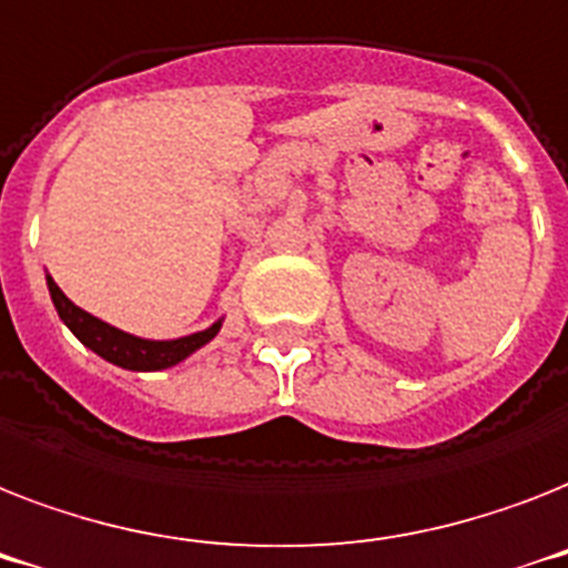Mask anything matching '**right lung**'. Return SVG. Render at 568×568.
<instances>
[{
	"instance_id": "obj_1",
	"label": "right lung",
	"mask_w": 568,
	"mask_h": 568,
	"mask_svg": "<svg viewBox=\"0 0 568 568\" xmlns=\"http://www.w3.org/2000/svg\"><path fill=\"white\" fill-rule=\"evenodd\" d=\"M49 293H52V302L58 307V316L67 322V328L75 334V337L84 343L88 348H93L97 355H102L104 361L116 363L122 369H138V372H152V369H166V366H175L179 361H184L187 355H193L196 348H202L207 339L216 337L220 331V322L211 325L207 331H199V334H190V337L181 339H140L131 337L125 331L113 328L108 322L90 316L88 311H81L63 296L61 287L49 278Z\"/></svg>"
}]
</instances>
